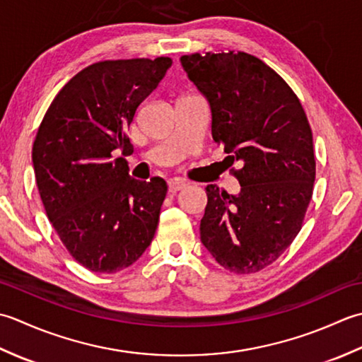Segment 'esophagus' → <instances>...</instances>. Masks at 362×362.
<instances>
[{
    "label": "esophagus",
    "instance_id": "34e87169",
    "mask_svg": "<svg viewBox=\"0 0 362 362\" xmlns=\"http://www.w3.org/2000/svg\"><path fill=\"white\" fill-rule=\"evenodd\" d=\"M167 184H168V192H170V194H176V192L187 186V181H184L181 178H172L168 180Z\"/></svg>",
    "mask_w": 362,
    "mask_h": 362
}]
</instances>
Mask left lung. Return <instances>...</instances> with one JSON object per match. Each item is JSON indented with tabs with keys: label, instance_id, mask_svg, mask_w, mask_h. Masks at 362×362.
Returning <instances> with one entry per match:
<instances>
[{
	"label": "left lung",
	"instance_id": "left-lung-1",
	"mask_svg": "<svg viewBox=\"0 0 362 362\" xmlns=\"http://www.w3.org/2000/svg\"><path fill=\"white\" fill-rule=\"evenodd\" d=\"M181 65L211 109L212 139L234 172L238 195L206 187L200 223L206 250L234 274L267 267L291 245L313 197V132L297 95L261 59L247 53L182 56Z\"/></svg>",
	"mask_w": 362,
	"mask_h": 362
}]
</instances>
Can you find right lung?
Returning <instances> with one entry per match:
<instances>
[{
  "mask_svg": "<svg viewBox=\"0 0 362 362\" xmlns=\"http://www.w3.org/2000/svg\"><path fill=\"white\" fill-rule=\"evenodd\" d=\"M170 57L88 65L56 95L37 131L33 167L47 216L69 253L95 274L134 264L156 233L167 182L129 176L123 158L136 110Z\"/></svg>",
  "mask_w": 362,
  "mask_h": 362,
  "instance_id": "right-lung-1",
  "label": "right lung"
}]
</instances>
